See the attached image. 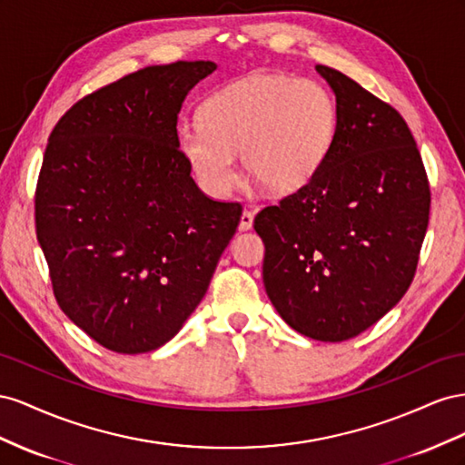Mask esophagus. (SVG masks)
I'll return each mask as SVG.
<instances>
[{"mask_svg":"<svg viewBox=\"0 0 465 465\" xmlns=\"http://www.w3.org/2000/svg\"><path fill=\"white\" fill-rule=\"evenodd\" d=\"M251 225H253V212L243 210V212H242V218H240V230H242V232L251 230Z\"/></svg>","mask_w":465,"mask_h":465,"instance_id":"1","label":"esophagus"}]
</instances>
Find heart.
I'll return each instance as SVG.
<instances>
[{
  "mask_svg": "<svg viewBox=\"0 0 465 465\" xmlns=\"http://www.w3.org/2000/svg\"><path fill=\"white\" fill-rule=\"evenodd\" d=\"M331 93L312 79L257 74L212 95L201 123L177 124V148L206 194L223 198L243 169L272 193H294L315 177L337 136Z\"/></svg>",
  "mask_w": 465,
  "mask_h": 465,
  "instance_id": "heart-1",
  "label": "heart"
}]
</instances>
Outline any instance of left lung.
Here are the masks:
<instances>
[{
    "label": "left lung",
    "mask_w": 465,
    "mask_h": 465,
    "mask_svg": "<svg viewBox=\"0 0 465 465\" xmlns=\"http://www.w3.org/2000/svg\"><path fill=\"white\" fill-rule=\"evenodd\" d=\"M339 126L315 177L255 216L262 282L278 315L315 341L381 320L415 276L430 189L403 116L344 74L315 65Z\"/></svg>",
    "instance_id": "8db88e82"
}]
</instances>
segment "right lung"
<instances>
[{"mask_svg":"<svg viewBox=\"0 0 465 465\" xmlns=\"http://www.w3.org/2000/svg\"><path fill=\"white\" fill-rule=\"evenodd\" d=\"M214 62L148 65L77 101L52 130L35 196L58 306L104 349L173 339L204 298L242 206L208 198L177 116Z\"/></svg>","mask_w":465,"mask_h":465,"instance_id":"1","label":"right lung"}]
</instances>
